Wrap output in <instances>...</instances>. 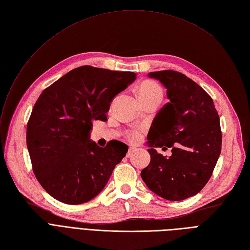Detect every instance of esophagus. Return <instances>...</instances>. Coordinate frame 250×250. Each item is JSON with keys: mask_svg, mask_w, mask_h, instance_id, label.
I'll use <instances>...</instances> for the list:
<instances>
[{"mask_svg": "<svg viewBox=\"0 0 250 250\" xmlns=\"http://www.w3.org/2000/svg\"><path fill=\"white\" fill-rule=\"evenodd\" d=\"M135 151H136V148H135V147H130L129 150H128V152H127V157H131Z\"/></svg>", "mask_w": 250, "mask_h": 250, "instance_id": "34e87169", "label": "esophagus"}]
</instances>
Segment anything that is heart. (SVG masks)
Segmentation results:
<instances>
[{"instance_id":"obj_1","label":"heart","mask_w":250,"mask_h":250,"mask_svg":"<svg viewBox=\"0 0 250 250\" xmlns=\"http://www.w3.org/2000/svg\"><path fill=\"white\" fill-rule=\"evenodd\" d=\"M137 92L142 103H146L149 101H159L161 102L164 96V90L158 82L153 80H146L141 82L137 87ZM128 138L131 141H137L140 138V132L137 129L130 130L127 133Z\"/></svg>"}]
</instances>
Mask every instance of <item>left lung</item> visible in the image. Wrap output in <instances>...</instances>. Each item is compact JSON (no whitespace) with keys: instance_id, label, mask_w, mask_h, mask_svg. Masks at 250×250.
<instances>
[{"instance_id":"1","label":"left lung","mask_w":250,"mask_h":250,"mask_svg":"<svg viewBox=\"0 0 250 250\" xmlns=\"http://www.w3.org/2000/svg\"><path fill=\"white\" fill-rule=\"evenodd\" d=\"M148 76L167 88L170 103L160 110L149 129L150 162L140 175L159 196L183 200L206 186L216 167L222 147L220 117L209 94L186 75L163 70ZM163 146L172 147L171 157L155 150Z\"/></svg>"}]
</instances>
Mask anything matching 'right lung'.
I'll return each instance as SVG.
<instances>
[{
  "instance_id": "add662e5",
  "label": "right lung",
  "mask_w": 250,
  "mask_h": 250,
  "mask_svg": "<svg viewBox=\"0 0 250 250\" xmlns=\"http://www.w3.org/2000/svg\"><path fill=\"white\" fill-rule=\"evenodd\" d=\"M136 79L130 71L81 66L43 89L26 128L32 171L55 199L80 205L108 183L128 146L111 140L100 147L89 140L93 120L106 121L112 100Z\"/></svg>"
}]
</instances>
